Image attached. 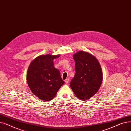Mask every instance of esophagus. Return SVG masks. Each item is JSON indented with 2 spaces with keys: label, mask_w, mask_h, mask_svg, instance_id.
<instances>
[{
  "label": "esophagus",
  "mask_w": 131,
  "mask_h": 131,
  "mask_svg": "<svg viewBox=\"0 0 131 131\" xmlns=\"http://www.w3.org/2000/svg\"><path fill=\"white\" fill-rule=\"evenodd\" d=\"M69 81H70V78H66V79H65V82L66 83H68L69 82Z\"/></svg>",
  "instance_id": "1"
}]
</instances>
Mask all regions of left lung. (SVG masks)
Listing matches in <instances>:
<instances>
[{"mask_svg":"<svg viewBox=\"0 0 131 131\" xmlns=\"http://www.w3.org/2000/svg\"><path fill=\"white\" fill-rule=\"evenodd\" d=\"M75 74L70 86L77 97L88 100L98 92L103 80L99 62L94 56L80 51L73 55Z\"/></svg>","mask_w":131,"mask_h":131,"instance_id":"8db88e82","label":"left lung"}]
</instances>
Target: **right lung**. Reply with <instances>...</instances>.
Returning <instances> with one entry per match:
<instances>
[{"mask_svg": "<svg viewBox=\"0 0 131 131\" xmlns=\"http://www.w3.org/2000/svg\"><path fill=\"white\" fill-rule=\"evenodd\" d=\"M60 55H41L34 59L28 67L27 81L31 91L39 99L52 100L64 84L59 71L54 67L53 60Z\"/></svg>", "mask_w": 131, "mask_h": 131, "instance_id": "obj_1", "label": "right lung"}]
</instances>
